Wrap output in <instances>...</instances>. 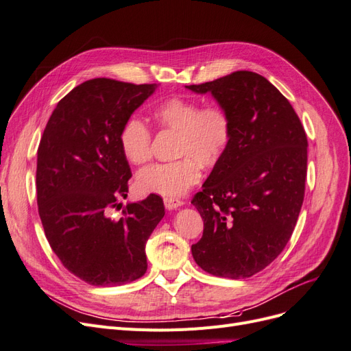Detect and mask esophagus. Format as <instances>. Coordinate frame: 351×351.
Here are the masks:
<instances>
[{"label":"esophagus","mask_w":351,"mask_h":351,"mask_svg":"<svg viewBox=\"0 0 351 351\" xmlns=\"http://www.w3.org/2000/svg\"><path fill=\"white\" fill-rule=\"evenodd\" d=\"M164 205L167 209L173 210V209H177L180 206H183V200H180L177 197H165L164 199Z\"/></svg>","instance_id":"esophagus-1"}]
</instances>
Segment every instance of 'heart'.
I'll use <instances>...</instances> for the list:
<instances>
[{
	"mask_svg": "<svg viewBox=\"0 0 351 351\" xmlns=\"http://www.w3.org/2000/svg\"><path fill=\"white\" fill-rule=\"evenodd\" d=\"M152 120L161 129L178 133L177 156L173 162L155 164L137 174L136 184L142 193L167 197L184 195L202 177V165L214 167L228 149L232 124L219 105L204 107L196 99L169 98L155 105ZM151 132L136 117L127 119L119 132L124 158L133 165H143L152 158Z\"/></svg>",
	"mask_w": 351,
	"mask_h": 351,
	"instance_id": "b5f03b06",
	"label": "heart"
}]
</instances>
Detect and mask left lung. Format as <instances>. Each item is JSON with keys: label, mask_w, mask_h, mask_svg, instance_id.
Here are the masks:
<instances>
[{"label": "left lung", "mask_w": 351, "mask_h": 351, "mask_svg": "<svg viewBox=\"0 0 351 351\" xmlns=\"http://www.w3.org/2000/svg\"><path fill=\"white\" fill-rule=\"evenodd\" d=\"M186 88L209 92L232 124L228 149L192 200L204 219L193 259L217 277H252L284 250L299 218L307 173L304 129L291 104L258 73L234 71Z\"/></svg>", "instance_id": "obj_1"}]
</instances>
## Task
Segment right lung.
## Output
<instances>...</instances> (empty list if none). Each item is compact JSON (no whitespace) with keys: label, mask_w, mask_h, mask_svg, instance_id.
<instances>
[{"label":"right lung","mask_w":351,"mask_h":351,"mask_svg":"<svg viewBox=\"0 0 351 351\" xmlns=\"http://www.w3.org/2000/svg\"><path fill=\"white\" fill-rule=\"evenodd\" d=\"M158 84L92 79L52 111L36 161L38 209L51 249L80 280L110 287L146 272V241L165 215L162 199L130 202L120 219L107 215L127 197L132 177L119 145L123 123Z\"/></svg>","instance_id":"1"}]
</instances>
